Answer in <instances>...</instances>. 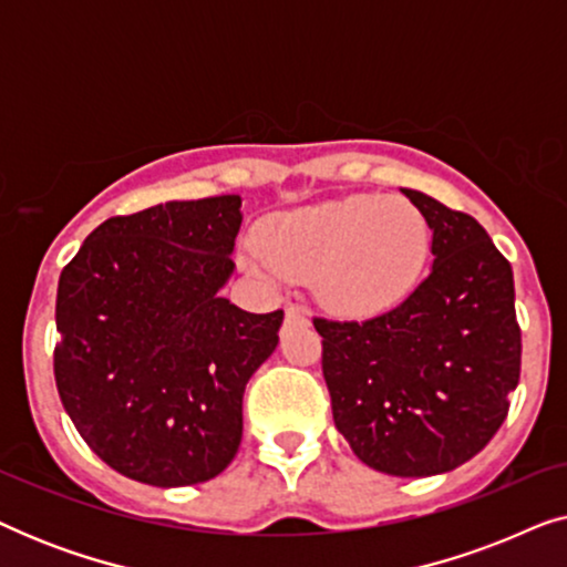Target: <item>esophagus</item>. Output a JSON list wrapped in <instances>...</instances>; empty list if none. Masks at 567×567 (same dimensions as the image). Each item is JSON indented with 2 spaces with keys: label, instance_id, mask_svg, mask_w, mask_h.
Masks as SVG:
<instances>
[{
  "label": "esophagus",
  "instance_id": "esophagus-1",
  "mask_svg": "<svg viewBox=\"0 0 567 567\" xmlns=\"http://www.w3.org/2000/svg\"><path fill=\"white\" fill-rule=\"evenodd\" d=\"M307 322V312L301 307H286V324H299Z\"/></svg>",
  "mask_w": 567,
  "mask_h": 567
}]
</instances>
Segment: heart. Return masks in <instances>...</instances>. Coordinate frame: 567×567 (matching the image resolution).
I'll list each match as a JSON object with an SVG mask.
<instances>
[{
  "instance_id": "1",
  "label": "heart",
  "mask_w": 567,
  "mask_h": 567,
  "mask_svg": "<svg viewBox=\"0 0 567 567\" xmlns=\"http://www.w3.org/2000/svg\"><path fill=\"white\" fill-rule=\"evenodd\" d=\"M429 247V221L410 200L348 196L274 214L243 262L266 281H312L332 312L369 317L415 289Z\"/></svg>"
}]
</instances>
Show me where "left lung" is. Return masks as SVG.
<instances>
[{
	"instance_id": "1",
	"label": "left lung",
	"mask_w": 567,
	"mask_h": 567,
	"mask_svg": "<svg viewBox=\"0 0 567 567\" xmlns=\"http://www.w3.org/2000/svg\"><path fill=\"white\" fill-rule=\"evenodd\" d=\"M431 229L433 266L390 312L367 322L315 317L332 421L363 464L429 477L483 452L522 371L514 270L487 231L402 188Z\"/></svg>"
}]
</instances>
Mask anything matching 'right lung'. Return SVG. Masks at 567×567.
<instances>
[{"mask_svg":"<svg viewBox=\"0 0 567 567\" xmlns=\"http://www.w3.org/2000/svg\"><path fill=\"white\" fill-rule=\"evenodd\" d=\"M239 206L216 196L113 216L61 270V405L92 452L138 483L183 487L227 470L245 384L278 346L281 309L250 315L219 293Z\"/></svg>","mask_w":567,"mask_h":567,"instance_id":"obj_1","label":"right lung"}]
</instances>
